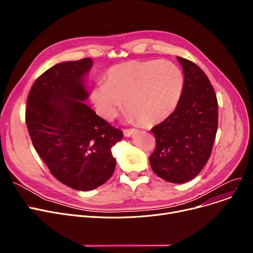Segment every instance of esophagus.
<instances>
[{
    "label": "esophagus",
    "mask_w": 253,
    "mask_h": 253,
    "mask_svg": "<svg viewBox=\"0 0 253 253\" xmlns=\"http://www.w3.org/2000/svg\"><path fill=\"white\" fill-rule=\"evenodd\" d=\"M135 131H136V129H125V130L123 131V133H124V135H125L126 137H130L132 134L134 133Z\"/></svg>",
    "instance_id": "1"
}]
</instances>
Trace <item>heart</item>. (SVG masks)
Here are the masks:
<instances>
[{"mask_svg": "<svg viewBox=\"0 0 253 253\" xmlns=\"http://www.w3.org/2000/svg\"><path fill=\"white\" fill-rule=\"evenodd\" d=\"M183 88V75L174 63L166 60L128 61L111 68L105 83L91 91L97 114L112 121L123 109H128V122L139 121L144 126L162 122L176 108Z\"/></svg>", "mask_w": 253, "mask_h": 253, "instance_id": "heart-1", "label": "heart"}]
</instances>
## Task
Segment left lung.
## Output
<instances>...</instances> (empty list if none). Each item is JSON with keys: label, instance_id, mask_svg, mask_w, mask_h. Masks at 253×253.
<instances>
[{"label": "left lung", "instance_id": "left-lung-1", "mask_svg": "<svg viewBox=\"0 0 253 253\" xmlns=\"http://www.w3.org/2000/svg\"><path fill=\"white\" fill-rule=\"evenodd\" d=\"M184 82L174 112L152 128L156 150L150 157L155 173L166 181L187 182L207 163L217 131V99L205 73L194 62L176 57Z\"/></svg>", "mask_w": 253, "mask_h": 253}]
</instances>
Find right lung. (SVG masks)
<instances>
[{
  "label": "right lung",
  "instance_id": "add662e5",
  "mask_svg": "<svg viewBox=\"0 0 253 253\" xmlns=\"http://www.w3.org/2000/svg\"><path fill=\"white\" fill-rule=\"evenodd\" d=\"M92 64L84 58L52 66L36 80L26 102L25 122L37 153L53 176L78 191L94 190L112 176V148L123 137L84 102Z\"/></svg>",
  "mask_w": 253,
  "mask_h": 253
}]
</instances>
